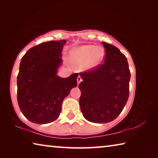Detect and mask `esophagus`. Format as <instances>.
Listing matches in <instances>:
<instances>
[{
	"label": "esophagus",
	"instance_id": "1",
	"mask_svg": "<svg viewBox=\"0 0 158 158\" xmlns=\"http://www.w3.org/2000/svg\"><path fill=\"white\" fill-rule=\"evenodd\" d=\"M77 84H80V82H81V81H82V79H81V77H80V76H78L77 77Z\"/></svg>",
	"mask_w": 158,
	"mask_h": 158
}]
</instances>
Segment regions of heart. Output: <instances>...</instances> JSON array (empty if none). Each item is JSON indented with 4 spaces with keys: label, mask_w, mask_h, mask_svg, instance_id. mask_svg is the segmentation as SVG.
<instances>
[{
    "label": "heart",
    "mask_w": 158,
    "mask_h": 158,
    "mask_svg": "<svg viewBox=\"0 0 158 158\" xmlns=\"http://www.w3.org/2000/svg\"><path fill=\"white\" fill-rule=\"evenodd\" d=\"M104 55L105 52L102 47H95L93 45H84L73 51L72 59L75 63H86L89 67H93L101 62Z\"/></svg>",
    "instance_id": "obj_1"
}]
</instances>
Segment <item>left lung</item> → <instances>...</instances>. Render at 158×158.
<instances>
[{
  "label": "left lung",
  "instance_id": "1",
  "mask_svg": "<svg viewBox=\"0 0 158 158\" xmlns=\"http://www.w3.org/2000/svg\"><path fill=\"white\" fill-rule=\"evenodd\" d=\"M104 63L80 73L83 81L79 104L83 116L95 123L116 119L127 103L130 93V71L127 58L114 45L102 42Z\"/></svg>",
  "mask_w": 158,
  "mask_h": 158
}]
</instances>
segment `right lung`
Here are the masks:
<instances>
[{
	"label": "right lung",
	"mask_w": 158,
	"mask_h": 158,
	"mask_svg": "<svg viewBox=\"0 0 158 158\" xmlns=\"http://www.w3.org/2000/svg\"><path fill=\"white\" fill-rule=\"evenodd\" d=\"M66 40L49 41L32 47L21 58L17 76V102L28 121L47 124L56 120L63 99L77 85L78 73L56 75Z\"/></svg>",
	"instance_id": "1"
}]
</instances>
